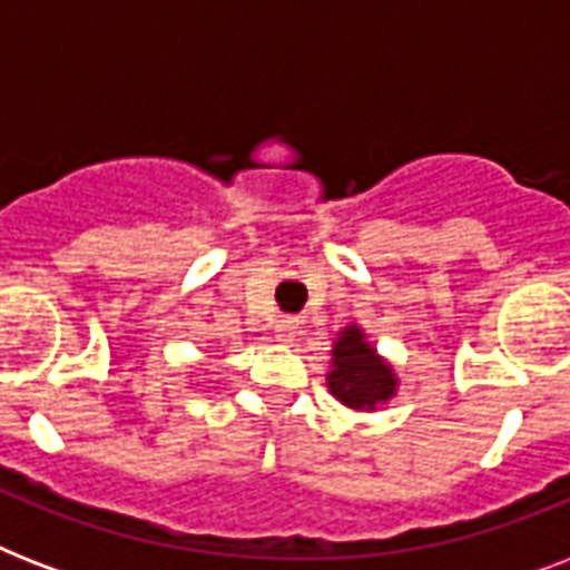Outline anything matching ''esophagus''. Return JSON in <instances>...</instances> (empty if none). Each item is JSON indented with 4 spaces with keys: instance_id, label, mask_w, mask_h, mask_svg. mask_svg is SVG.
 I'll return each mask as SVG.
<instances>
[{
    "instance_id": "1",
    "label": "esophagus",
    "mask_w": 570,
    "mask_h": 570,
    "mask_svg": "<svg viewBox=\"0 0 570 570\" xmlns=\"http://www.w3.org/2000/svg\"><path fill=\"white\" fill-rule=\"evenodd\" d=\"M295 334H298V320H281L275 325L277 343H284V346H293Z\"/></svg>"
}]
</instances>
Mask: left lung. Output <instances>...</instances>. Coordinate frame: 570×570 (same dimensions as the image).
<instances>
[{
    "label": "left lung",
    "mask_w": 570,
    "mask_h": 570,
    "mask_svg": "<svg viewBox=\"0 0 570 570\" xmlns=\"http://www.w3.org/2000/svg\"><path fill=\"white\" fill-rule=\"evenodd\" d=\"M328 393L340 405L357 414H375L396 396L399 375L387 357L370 343L366 331L352 322L331 343V364L325 375Z\"/></svg>",
    "instance_id": "obj_1"
}]
</instances>
